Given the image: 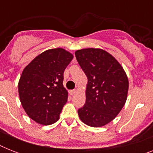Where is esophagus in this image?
<instances>
[{"label": "esophagus", "instance_id": "esophagus-1", "mask_svg": "<svg viewBox=\"0 0 153 153\" xmlns=\"http://www.w3.org/2000/svg\"><path fill=\"white\" fill-rule=\"evenodd\" d=\"M75 93H76V91H75V90H71V91H69V94L71 95H74Z\"/></svg>", "mask_w": 153, "mask_h": 153}]
</instances>
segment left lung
Returning a JSON list of instances; mask_svg holds the SVG:
<instances>
[{
  "instance_id": "1",
  "label": "left lung",
  "mask_w": 153,
  "mask_h": 153,
  "mask_svg": "<svg viewBox=\"0 0 153 153\" xmlns=\"http://www.w3.org/2000/svg\"><path fill=\"white\" fill-rule=\"evenodd\" d=\"M88 82L86 102L78 110L86 125L101 127L113 121L125 105L128 90L126 72L110 54L98 48L75 51Z\"/></svg>"
}]
</instances>
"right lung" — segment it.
<instances>
[{"label":"right lung","mask_w":153,"mask_h":153,"mask_svg":"<svg viewBox=\"0 0 153 153\" xmlns=\"http://www.w3.org/2000/svg\"><path fill=\"white\" fill-rule=\"evenodd\" d=\"M73 55L62 48L50 49L36 57L20 76L18 91L23 108L30 118L44 126L59 118L68 93L63 73Z\"/></svg>","instance_id":"1"}]
</instances>
